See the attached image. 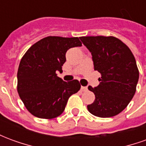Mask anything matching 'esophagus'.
<instances>
[{
    "mask_svg": "<svg viewBox=\"0 0 146 146\" xmlns=\"http://www.w3.org/2000/svg\"><path fill=\"white\" fill-rule=\"evenodd\" d=\"M81 91H82V92H87V91H88V88H87V87H83V86H81Z\"/></svg>",
    "mask_w": 146,
    "mask_h": 146,
    "instance_id": "esophagus-1",
    "label": "esophagus"
}]
</instances>
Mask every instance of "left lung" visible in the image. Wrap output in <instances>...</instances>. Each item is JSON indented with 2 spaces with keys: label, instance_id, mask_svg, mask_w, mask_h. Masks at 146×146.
<instances>
[{
  "label": "left lung",
  "instance_id": "8db88e82",
  "mask_svg": "<svg viewBox=\"0 0 146 146\" xmlns=\"http://www.w3.org/2000/svg\"><path fill=\"white\" fill-rule=\"evenodd\" d=\"M91 51L95 70L101 73L96 88L88 86L95 95L88 106L98 117H111L124 110L136 92L139 71L135 56L127 45L115 36H80Z\"/></svg>",
  "mask_w": 146,
  "mask_h": 146
}]
</instances>
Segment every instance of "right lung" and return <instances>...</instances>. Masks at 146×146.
I'll return each instance as SVG.
<instances>
[{
	"label": "right lung",
	"mask_w": 146,
	"mask_h": 146,
	"mask_svg": "<svg viewBox=\"0 0 146 146\" xmlns=\"http://www.w3.org/2000/svg\"><path fill=\"white\" fill-rule=\"evenodd\" d=\"M81 45L78 37L47 36L23 56L18 70L17 91L32 115L42 119L57 117L63 113L69 98L80 89L77 80L63 81L56 71H62L66 51Z\"/></svg>",
	"instance_id": "right-lung-1"
}]
</instances>
